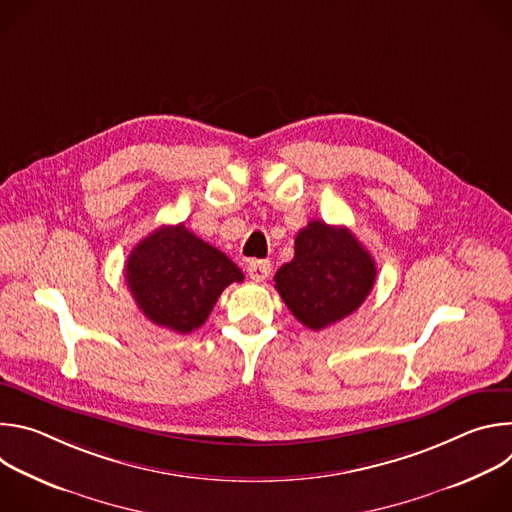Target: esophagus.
Masks as SVG:
<instances>
[{
	"instance_id": "esophagus-1",
	"label": "esophagus",
	"mask_w": 512,
	"mask_h": 512,
	"mask_svg": "<svg viewBox=\"0 0 512 512\" xmlns=\"http://www.w3.org/2000/svg\"><path fill=\"white\" fill-rule=\"evenodd\" d=\"M247 273H249V277H251L253 281H263V279H267L269 273H271V263L265 261V259H253V261H249V265H247Z\"/></svg>"
}]
</instances>
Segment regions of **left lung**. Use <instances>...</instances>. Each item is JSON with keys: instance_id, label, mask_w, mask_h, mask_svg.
Masks as SVG:
<instances>
[{"instance_id": "left-lung-1", "label": "left lung", "mask_w": 512, "mask_h": 512, "mask_svg": "<svg viewBox=\"0 0 512 512\" xmlns=\"http://www.w3.org/2000/svg\"><path fill=\"white\" fill-rule=\"evenodd\" d=\"M377 265L346 227L312 221L296 237V255L275 273L281 300L306 328L324 330L350 316L375 285Z\"/></svg>"}]
</instances>
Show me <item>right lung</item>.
I'll use <instances>...</instances> for the list:
<instances>
[{"label": "right lung", "mask_w": 512, "mask_h": 512, "mask_svg": "<svg viewBox=\"0 0 512 512\" xmlns=\"http://www.w3.org/2000/svg\"><path fill=\"white\" fill-rule=\"evenodd\" d=\"M125 279L145 318L188 334L206 322L223 289L245 275L180 223L156 229L133 247Z\"/></svg>", "instance_id": "1"}]
</instances>
